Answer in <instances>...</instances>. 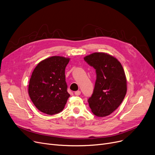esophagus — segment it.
Segmentation results:
<instances>
[{"mask_svg":"<svg viewBox=\"0 0 155 155\" xmlns=\"http://www.w3.org/2000/svg\"><path fill=\"white\" fill-rule=\"evenodd\" d=\"M80 94H81V92H80V91H77L75 92V94L76 96H80Z\"/></svg>","mask_w":155,"mask_h":155,"instance_id":"esophagus-1","label":"esophagus"}]
</instances>
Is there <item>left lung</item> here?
I'll list each match as a JSON object with an SVG mask.
<instances>
[{
	"label": "left lung",
	"mask_w": 155,
	"mask_h": 155,
	"mask_svg": "<svg viewBox=\"0 0 155 155\" xmlns=\"http://www.w3.org/2000/svg\"><path fill=\"white\" fill-rule=\"evenodd\" d=\"M85 61L96 70V80L88 99L92 112L99 117L110 115L122 103L127 92V79L118 59L104 52L85 56Z\"/></svg>",
	"instance_id": "left-lung-1"
}]
</instances>
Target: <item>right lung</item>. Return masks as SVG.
<instances>
[{
    "mask_svg": "<svg viewBox=\"0 0 155 155\" xmlns=\"http://www.w3.org/2000/svg\"><path fill=\"white\" fill-rule=\"evenodd\" d=\"M70 58L52 56L40 61L30 79L28 94L33 103L42 113L52 115L63 111L68 97L65 68Z\"/></svg>",
    "mask_w": 155,
    "mask_h": 155,
    "instance_id": "obj_1",
    "label": "right lung"
}]
</instances>
